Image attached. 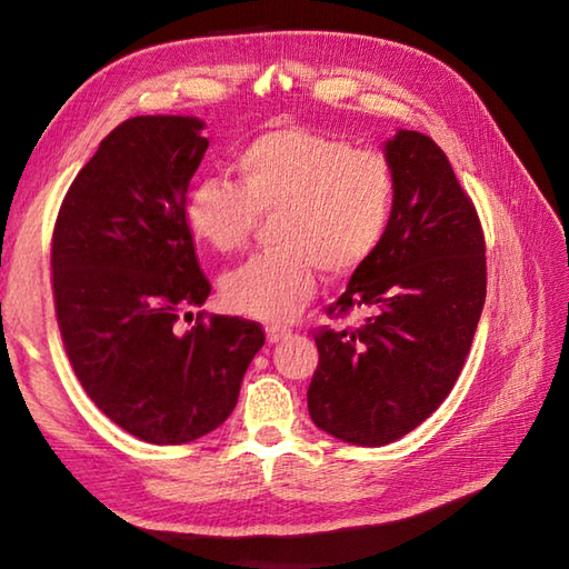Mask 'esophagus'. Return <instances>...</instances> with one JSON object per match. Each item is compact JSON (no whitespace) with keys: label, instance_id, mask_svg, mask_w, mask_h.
<instances>
[{"label":"esophagus","instance_id":"esophagus-1","mask_svg":"<svg viewBox=\"0 0 569 569\" xmlns=\"http://www.w3.org/2000/svg\"><path fill=\"white\" fill-rule=\"evenodd\" d=\"M288 333H291V331H288L286 326H268V329H266V336H268V341H271V343L286 339Z\"/></svg>","mask_w":569,"mask_h":569}]
</instances>
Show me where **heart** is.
Segmentation results:
<instances>
[{
	"mask_svg": "<svg viewBox=\"0 0 569 569\" xmlns=\"http://www.w3.org/2000/svg\"><path fill=\"white\" fill-rule=\"evenodd\" d=\"M236 170L240 186L203 178L186 196L188 228L218 253L243 248L261 216L277 213L276 248L223 278L236 313L288 321L313 296L319 268L349 276L389 233L399 182L379 150L288 124L246 142Z\"/></svg>",
	"mask_w": 569,
	"mask_h": 569,
	"instance_id": "1",
	"label": "heart"
}]
</instances>
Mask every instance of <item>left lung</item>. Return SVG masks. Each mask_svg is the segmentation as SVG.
I'll list each match as a JSON object with an SVG mask.
<instances>
[{"label": "left lung", "mask_w": 569, "mask_h": 569, "mask_svg": "<svg viewBox=\"0 0 569 569\" xmlns=\"http://www.w3.org/2000/svg\"><path fill=\"white\" fill-rule=\"evenodd\" d=\"M397 208L387 238L356 268L329 316L369 306L359 329L313 331L308 413L336 439L381 447L439 409L461 373L487 296L477 208L435 140L399 130L387 142Z\"/></svg>", "instance_id": "left-lung-1"}]
</instances>
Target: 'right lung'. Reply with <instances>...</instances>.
Wrapping results in <instances>:
<instances>
[{
    "instance_id": "obj_1",
    "label": "right lung",
    "mask_w": 569,
    "mask_h": 569,
    "mask_svg": "<svg viewBox=\"0 0 569 569\" xmlns=\"http://www.w3.org/2000/svg\"><path fill=\"white\" fill-rule=\"evenodd\" d=\"M200 130L180 114L120 122L77 172L52 233L54 313L74 377L110 421L162 447L230 417L266 341L256 321L190 313L210 293L186 220L208 150Z\"/></svg>"
}]
</instances>
